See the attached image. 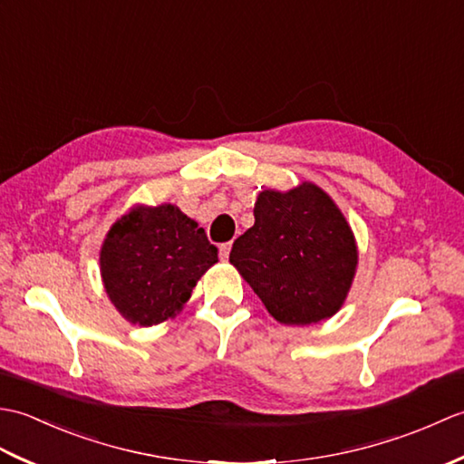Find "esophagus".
<instances>
[{
  "label": "esophagus",
  "mask_w": 464,
  "mask_h": 464,
  "mask_svg": "<svg viewBox=\"0 0 464 464\" xmlns=\"http://www.w3.org/2000/svg\"><path fill=\"white\" fill-rule=\"evenodd\" d=\"M229 253H231V243H223V245H219V257H221L223 261L229 259Z\"/></svg>",
  "instance_id": "1"
}]
</instances>
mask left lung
I'll list each match as a JSON object with an SVG mask.
<instances>
[{
	"label": "left lung",
	"mask_w": 464,
	"mask_h": 464,
	"mask_svg": "<svg viewBox=\"0 0 464 464\" xmlns=\"http://www.w3.org/2000/svg\"><path fill=\"white\" fill-rule=\"evenodd\" d=\"M255 225L235 239L231 265L283 324H313L337 313L357 271V243L344 215L314 183L265 189Z\"/></svg>",
	"instance_id": "left-lung-1"
}]
</instances>
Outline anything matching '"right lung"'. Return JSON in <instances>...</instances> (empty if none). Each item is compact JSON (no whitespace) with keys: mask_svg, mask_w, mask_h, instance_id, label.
Segmentation results:
<instances>
[{"mask_svg":"<svg viewBox=\"0 0 464 464\" xmlns=\"http://www.w3.org/2000/svg\"><path fill=\"white\" fill-rule=\"evenodd\" d=\"M215 263L217 247L203 227L171 203L133 207L113 223L100 253L107 297L141 327L175 317Z\"/></svg>","mask_w":464,"mask_h":464,"instance_id":"right-lung-1","label":"right lung"}]
</instances>
